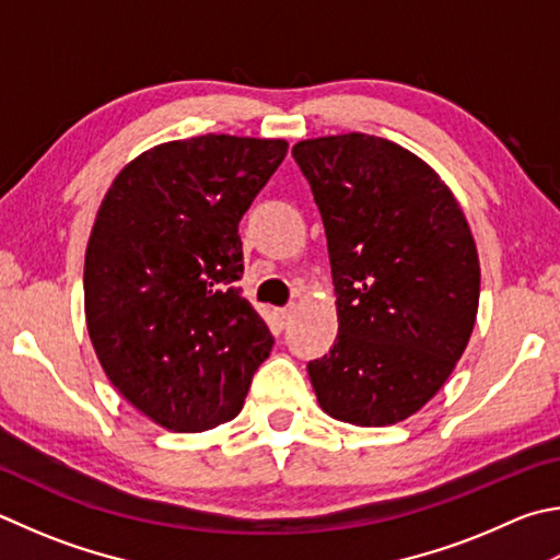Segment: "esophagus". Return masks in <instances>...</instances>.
Here are the masks:
<instances>
[{
    "mask_svg": "<svg viewBox=\"0 0 560 560\" xmlns=\"http://www.w3.org/2000/svg\"><path fill=\"white\" fill-rule=\"evenodd\" d=\"M273 315H277L279 328H287L289 320L293 318V308H277V311H273Z\"/></svg>",
    "mask_w": 560,
    "mask_h": 560,
    "instance_id": "esophagus-1",
    "label": "esophagus"
}]
</instances>
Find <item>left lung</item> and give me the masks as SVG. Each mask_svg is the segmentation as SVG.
Segmentation results:
<instances>
[{"label": "left lung", "instance_id": "obj_1", "mask_svg": "<svg viewBox=\"0 0 560 560\" xmlns=\"http://www.w3.org/2000/svg\"><path fill=\"white\" fill-rule=\"evenodd\" d=\"M293 159L320 210L338 338L308 362L320 409L352 425H392L448 382L475 328L480 259L441 176L389 139L299 141Z\"/></svg>", "mask_w": 560, "mask_h": 560}]
</instances>
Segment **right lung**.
<instances>
[{"label":"right lung","instance_id":"1","mask_svg":"<svg viewBox=\"0 0 560 560\" xmlns=\"http://www.w3.org/2000/svg\"><path fill=\"white\" fill-rule=\"evenodd\" d=\"M283 139L166 141L119 171L85 252V320L107 380L151 421L198 433L242 411L269 358L242 296L237 225L287 156Z\"/></svg>","mask_w":560,"mask_h":560}]
</instances>
